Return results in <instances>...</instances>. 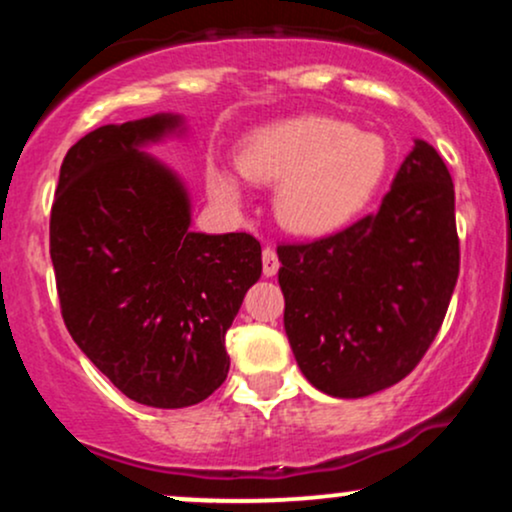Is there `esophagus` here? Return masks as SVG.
Wrapping results in <instances>:
<instances>
[{
    "instance_id": "1",
    "label": "esophagus",
    "mask_w": 512,
    "mask_h": 512,
    "mask_svg": "<svg viewBox=\"0 0 512 512\" xmlns=\"http://www.w3.org/2000/svg\"><path fill=\"white\" fill-rule=\"evenodd\" d=\"M262 272L264 276H274L279 272V257H276V250L269 248V245L262 250Z\"/></svg>"
}]
</instances>
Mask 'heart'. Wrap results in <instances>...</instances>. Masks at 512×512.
<instances>
[{"label":"heart","instance_id":"heart-1","mask_svg":"<svg viewBox=\"0 0 512 512\" xmlns=\"http://www.w3.org/2000/svg\"><path fill=\"white\" fill-rule=\"evenodd\" d=\"M378 134L342 120L301 115L274 122L245 139L238 170L252 182L276 185V219L293 233L320 236L349 223L375 195L387 170ZM211 192L238 202V185L223 170L211 173Z\"/></svg>","mask_w":512,"mask_h":512}]
</instances>
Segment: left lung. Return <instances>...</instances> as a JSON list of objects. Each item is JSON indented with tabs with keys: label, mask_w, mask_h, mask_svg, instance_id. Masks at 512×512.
Instances as JSON below:
<instances>
[{
	"label": "left lung",
	"mask_w": 512,
	"mask_h": 512,
	"mask_svg": "<svg viewBox=\"0 0 512 512\" xmlns=\"http://www.w3.org/2000/svg\"><path fill=\"white\" fill-rule=\"evenodd\" d=\"M276 255L286 337L310 385L356 399L399 383L436 339L460 274L448 166L416 139L375 214Z\"/></svg>",
	"instance_id": "8db88e82"
}]
</instances>
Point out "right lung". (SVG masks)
Here are the masks:
<instances>
[{"mask_svg":"<svg viewBox=\"0 0 512 512\" xmlns=\"http://www.w3.org/2000/svg\"><path fill=\"white\" fill-rule=\"evenodd\" d=\"M178 117L103 125L64 156L50 257L64 325L122 395L180 409L221 387L226 332L262 274L250 233L190 231L180 180L137 146Z\"/></svg>","mask_w":512,"mask_h":512,"instance_id":"1","label":"right lung"}]
</instances>
